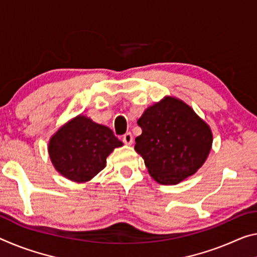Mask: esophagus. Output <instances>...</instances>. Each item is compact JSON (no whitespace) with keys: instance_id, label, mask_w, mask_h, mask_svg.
<instances>
[{"instance_id":"34e87169","label":"esophagus","mask_w":257,"mask_h":257,"mask_svg":"<svg viewBox=\"0 0 257 257\" xmlns=\"http://www.w3.org/2000/svg\"><path fill=\"white\" fill-rule=\"evenodd\" d=\"M122 141H123V143L127 144V145L133 144L134 137L132 135V133H125L124 135H123V137H122Z\"/></svg>"}]
</instances>
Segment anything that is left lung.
<instances>
[{"label":"left lung","instance_id":"left-lung-1","mask_svg":"<svg viewBox=\"0 0 257 257\" xmlns=\"http://www.w3.org/2000/svg\"><path fill=\"white\" fill-rule=\"evenodd\" d=\"M137 123L142 135L136 137L135 150L160 184L185 180L208 157L213 143L209 125L182 100L166 97L146 109Z\"/></svg>","mask_w":257,"mask_h":257}]
</instances>
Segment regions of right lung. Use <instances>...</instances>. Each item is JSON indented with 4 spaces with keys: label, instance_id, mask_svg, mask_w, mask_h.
<instances>
[{
    "label": "right lung",
    "instance_id": "right-lung-1",
    "mask_svg": "<svg viewBox=\"0 0 257 257\" xmlns=\"http://www.w3.org/2000/svg\"><path fill=\"white\" fill-rule=\"evenodd\" d=\"M122 145L111 129L79 115L51 137L48 150L63 176L83 183L103 170L108 154Z\"/></svg>",
    "mask_w": 257,
    "mask_h": 257
}]
</instances>
